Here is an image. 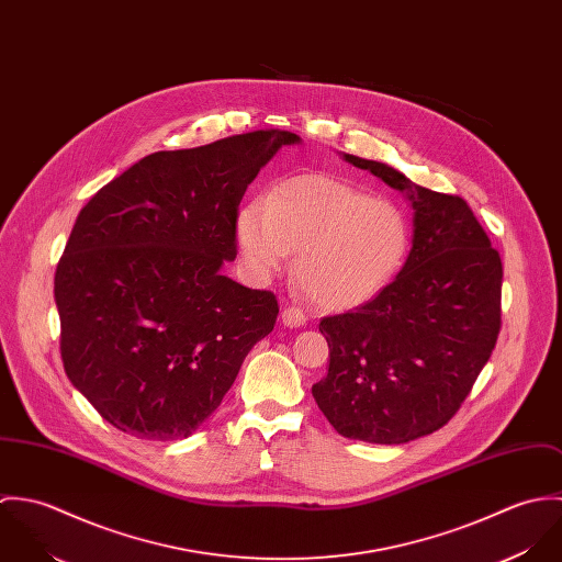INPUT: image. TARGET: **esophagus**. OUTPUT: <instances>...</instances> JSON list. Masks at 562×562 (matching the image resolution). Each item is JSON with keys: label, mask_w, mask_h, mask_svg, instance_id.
Returning <instances> with one entry per match:
<instances>
[{"label": "esophagus", "mask_w": 562, "mask_h": 562, "mask_svg": "<svg viewBox=\"0 0 562 562\" xmlns=\"http://www.w3.org/2000/svg\"><path fill=\"white\" fill-rule=\"evenodd\" d=\"M281 322L290 328H301L305 324V314L296 307H285L283 314H281Z\"/></svg>", "instance_id": "obj_1"}]
</instances>
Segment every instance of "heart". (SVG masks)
<instances>
[{
    "instance_id": "heart-1",
    "label": "heart",
    "mask_w": 562,
    "mask_h": 562,
    "mask_svg": "<svg viewBox=\"0 0 562 562\" xmlns=\"http://www.w3.org/2000/svg\"><path fill=\"white\" fill-rule=\"evenodd\" d=\"M244 263L255 279L281 272L296 250L294 274L326 312L357 310L398 274L408 223L387 199H372L344 179L307 172L283 179L238 216Z\"/></svg>"
}]
</instances>
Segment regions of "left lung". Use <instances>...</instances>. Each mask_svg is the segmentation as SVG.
<instances>
[{
  "instance_id": "8db88e82",
  "label": "left lung",
  "mask_w": 562,
  "mask_h": 562,
  "mask_svg": "<svg viewBox=\"0 0 562 562\" xmlns=\"http://www.w3.org/2000/svg\"><path fill=\"white\" fill-rule=\"evenodd\" d=\"M341 158L401 190L413 236L374 301L321 322L330 361L312 394L339 435L396 446L448 424L476 383L499 333L502 259L461 196L383 161Z\"/></svg>"
}]
</instances>
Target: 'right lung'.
<instances>
[{
  "label": "right lung",
  "mask_w": 562,
  "mask_h": 562,
  "mask_svg": "<svg viewBox=\"0 0 562 562\" xmlns=\"http://www.w3.org/2000/svg\"><path fill=\"white\" fill-rule=\"evenodd\" d=\"M299 143L257 130L158 151L81 207L54 279L60 355L114 428L149 441L190 437L274 328V294L244 288L223 266L238 255L248 183Z\"/></svg>",
  "instance_id": "right-lung-1"
}]
</instances>
